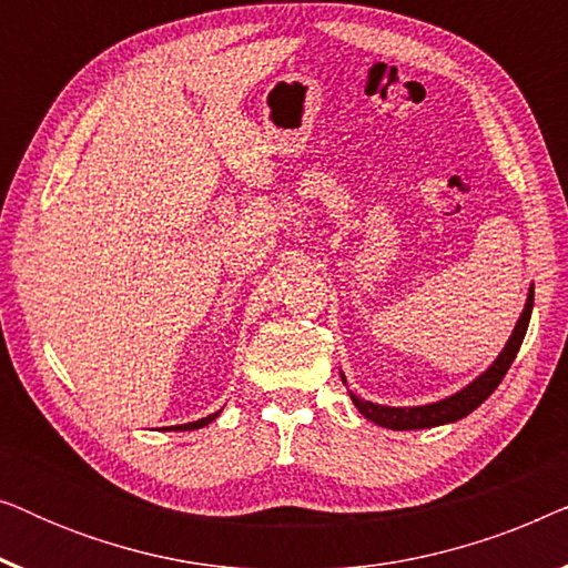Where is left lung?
<instances>
[{"label": "left lung", "instance_id": "left-lung-1", "mask_svg": "<svg viewBox=\"0 0 568 568\" xmlns=\"http://www.w3.org/2000/svg\"><path fill=\"white\" fill-rule=\"evenodd\" d=\"M532 300H535V286H530V292H527L525 310H523V315H519V321L515 325V331H511V336L507 341V346H504V352L496 356V362L484 372V375L473 379V383L468 387H463L460 393L449 395V398H445V400L429 403V406H410V408L379 406V403L356 398V395L352 393L354 406L359 408V414L364 418H369V422H375L377 426H385V429H395V432L432 429V426L460 422V418L468 416L470 410H476L480 403H484L488 395H491L496 387H499L504 375H507V369L511 367V362H515L519 346H523L527 325H530ZM341 379L346 383L344 375H341Z\"/></svg>", "mask_w": 568, "mask_h": 568}]
</instances>
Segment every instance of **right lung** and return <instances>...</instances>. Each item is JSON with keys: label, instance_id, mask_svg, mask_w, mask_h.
I'll list each match as a JSON object with an SVG mask.
<instances>
[{"label": "right lung", "instance_id": "right-lung-1", "mask_svg": "<svg viewBox=\"0 0 568 568\" xmlns=\"http://www.w3.org/2000/svg\"><path fill=\"white\" fill-rule=\"evenodd\" d=\"M216 416H220V410H216V414H209L206 418H199V422H191V424H181V426H175V432H191V429H201V426L212 424Z\"/></svg>", "mask_w": 568, "mask_h": 568}]
</instances>
